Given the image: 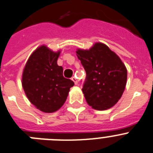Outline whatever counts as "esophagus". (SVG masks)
Here are the masks:
<instances>
[{
  "instance_id": "34e87169",
  "label": "esophagus",
  "mask_w": 153,
  "mask_h": 153,
  "mask_svg": "<svg viewBox=\"0 0 153 153\" xmlns=\"http://www.w3.org/2000/svg\"><path fill=\"white\" fill-rule=\"evenodd\" d=\"M71 80H72L73 82H75V85L78 84V79H77V78H76V77L73 76L72 78H71Z\"/></svg>"
}]
</instances>
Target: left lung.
<instances>
[{
    "mask_svg": "<svg viewBox=\"0 0 153 153\" xmlns=\"http://www.w3.org/2000/svg\"><path fill=\"white\" fill-rule=\"evenodd\" d=\"M77 56L86 71L82 91L94 109L111 108L121 99L126 85L127 69L118 55L105 44L89 50L78 49Z\"/></svg>",
    "mask_w": 153,
    "mask_h": 153,
    "instance_id": "1",
    "label": "left lung"
}]
</instances>
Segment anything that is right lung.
<instances>
[{"label": "right lung", "mask_w": 153, "mask_h": 153, "mask_svg": "<svg viewBox=\"0 0 153 153\" xmlns=\"http://www.w3.org/2000/svg\"><path fill=\"white\" fill-rule=\"evenodd\" d=\"M60 51L54 52L42 45L30 54L22 74V86L31 104L44 112L56 111L65 102L71 79L63 76V68L57 64Z\"/></svg>", "instance_id": "obj_1"}]
</instances>
